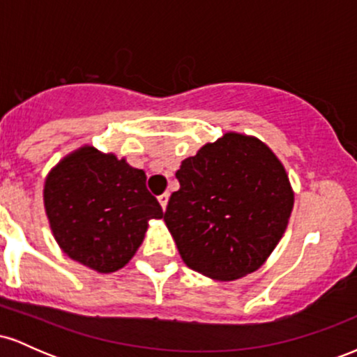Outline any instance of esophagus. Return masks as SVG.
Wrapping results in <instances>:
<instances>
[{
    "label": "esophagus",
    "mask_w": 357,
    "mask_h": 357,
    "mask_svg": "<svg viewBox=\"0 0 357 357\" xmlns=\"http://www.w3.org/2000/svg\"><path fill=\"white\" fill-rule=\"evenodd\" d=\"M158 202H159V204H161V208L162 210H166V206H167V202H169V195H167V192H165V195H161L158 198Z\"/></svg>",
    "instance_id": "34e87169"
}]
</instances>
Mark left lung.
I'll return each mask as SVG.
<instances>
[{"mask_svg": "<svg viewBox=\"0 0 357 357\" xmlns=\"http://www.w3.org/2000/svg\"><path fill=\"white\" fill-rule=\"evenodd\" d=\"M165 221L183 261L215 280L264 265L294 208L285 167L257 137L227 132L176 171Z\"/></svg>", "mask_w": 357, "mask_h": 357, "instance_id": "8db88e82", "label": "left lung"}]
</instances>
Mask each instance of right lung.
<instances>
[{
	"mask_svg": "<svg viewBox=\"0 0 357 357\" xmlns=\"http://www.w3.org/2000/svg\"><path fill=\"white\" fill-rule=\"evenodd\" d=\"M45 211L56 243L72 260L100 273L122 268L162 208L147 191L146 173L126 159L84 146L47 176Z\"/></svg>",
	"mask_w": 357,
	"mask_h": 357,
	"instance_id": "right-lung-1",
	"label": "right lung"
}]
</instances>
